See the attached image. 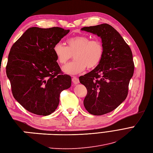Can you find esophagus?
<instances>
[{"label":"esophagus","instance_id":"1","mask_svg":"<svg viewBox=\"0 0 153 153\" xmlns=\"http://www.w3.org/2000/svg\"><path fill=\"white\" fill-rule=\"evenodd\" d=\"M72 81L73 82L74 84H76L78 83H79V79H78V78L76 76H73L72 78Z\"/></svg>","mask_w":153,"mask_h":153}]
</instances>
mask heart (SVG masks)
Listing matches in <instances>:
<instances>
[{
    "mask_svg": "<svg viewBox=\"0 0 153 153\" xmlns=\"http://www.w3.org/2000/svg\"><path fill=\"white\" fill-rule=\"evenodd\" d=\"M67 46L58 42L53 46V53L62 65L74 57V61L63 67L65 73L76 74L86 69H92L100 65L104 55L103 43L99 39L91 40L85 35H78L67 39Z\"/></svg>",
    "mask_w": 153,
    "mask_h": 153,
    "instance_id": "b5f03b06",
    "label": "heart"
}]
</instances>
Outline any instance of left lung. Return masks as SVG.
<instances>
[{
	"mask_svg": "<svg viewBox=\"0 0 153 153\" xmlns=\"http://www.w3.org/2000/svg\"><path fill=\"white\" fill-rule=\"evenodd\" d=\"M82 30L100 36L104 47L100 65L79 77L87 89L84 105L91 114H105L119 106L128 96L134 71L133 56L130 46L111 25L103 23Z\"/></svg>",
	"mask_w": 153,
	"mask_h": 153,
	"instance_id": "8db88e82",
	"label": "left lung"
}]
</instances>
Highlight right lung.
Here are the masks:
<instances>
[{
    "instance_id": "right-lung-1",
    "label": "right lung",
    "mask_w": 153,
    "mask_h": 153,
    "mask_svg": "<svg viewBox=\"0 0 153 153\" xmlns=\"http://www.w3.org/2000/svg\"><path fill=\"white\" fill-rule=\"evenodd\" d=\"M69 30L33 27L10 49L6 71L13 96L30 113L42 116L52 113L61 92L71 87V77L62 73L53 50Z\"/></svg>"
}]
</instances>
